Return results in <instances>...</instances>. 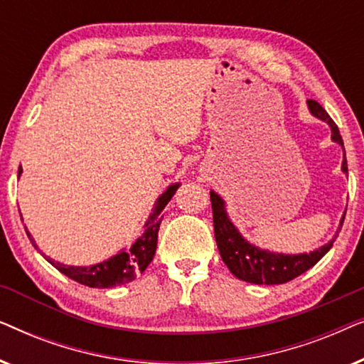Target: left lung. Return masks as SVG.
Returning a JSON list of instances; mask_svg holds the SVG:
<instances>
[{
  "label": "left lung",
  "instance_id": "8db88e82",
  "mask_svg": "<svg viewBox=\"0 0 364 364\" xmlns=\"http://www.w3.org/2000/svg\"><path fill=\"white\" fill-rule=\"evenodd\" d=\"M308 107L313 116H316L321 121L328 122L331 127V139L340 144L343 147V139L338 131V126L333 122V119L328 116V112L323 109L320 104L313 99H308ZM345 149V147H343ZM343 172L348 173L346 156L343 159ZM212 202V213H213V232H215V240L218 252L225 265L228 267L233 275L240 278L243 282L255 283V285H280L293 280V278L300 277L301 273L310 270L313 265H316L321 260L323 255L333 247V242L341 230L343 220L341 218L340 228H338L335 238L328 242L316 250L310 253H300V255H283V253H275L262 250L252 243H248L245 238L240 235V232L233 227L230 218L227 217L225 202L222 200L220 196L215 192H210Z\"/></svg>",
  "mask_w": 364,
  "mask_h": 364
}]
</instances>
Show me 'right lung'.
<instances>
[{"mask_svg": "<svg viewBox=\"0 0 364 364\" xmlns=\"http://www.w3.org/2000/svg\"><path fill=\"white\" fill-rule=\"evenodd\" d=\"M21 172H23L21 167H19L18 177ZM177 187L178 183L171 186L161 197H159L156 208H154L152 215L149 217V220L146 223V230H144L142 235L132 243L131 248L122 250L121 253H117V255L109 258V260L96 263V265H89V267H69V265H63V263L59 262H54L48 257L44 258H46L54 268H58L59 272L71 278V280L91 288H111V287L124 285V283L132 282L139 273L146 270L149 263L152 262L154 255H156L157 233L164 218L162 210L166 208L167 203L171 202V198L173 193H176ZM26 233L34 248H38V245L34 243L33 237L29 235L28 230Z\"/></svg>", "mask_w": 364, "mask_h": 364, "instance_id": "obj_1", "label": "right lung"}]
</instances>
